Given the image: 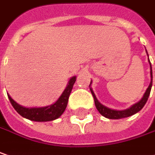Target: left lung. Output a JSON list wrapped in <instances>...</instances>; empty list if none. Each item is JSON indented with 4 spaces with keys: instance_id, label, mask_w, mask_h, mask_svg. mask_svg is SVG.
<instances>
[{
    "instance_id": "1",
    "label": "left lung",
    "mask_w": 155,
    "mask_h": 155,
    "mask_svg": "<svg viewBox=\"0 0 155 155\" xmlns=\"http://www.w3.org/2000/svg\"><path fill=\"white\" fill-rule=\"evenodd\" d=\"M148 55V54H147ZM148 61H149V64H150V74H151V82L149 84L148 87L147 88L145 94L143 97L141 98V100L140 102H138L137 104H133L131 106L129 109H126V110H112V109H110V108H107L106 106L103 105L102 104H100L96 98V95L94 93V91L92 90V88L90 87V91H91V94L94 97V101H95V104H96V109L97 110L100 112L101 115H103L104 117H107V118H110V119H119V118H124V117H128L130 116H132L134 114H136L137 112H139L141 109L144 107V105L146 104L149 95H150L151 88H152V85H153V72H152V66H151L150 60L148 58ZM90 84H91V81H90ZM89 84V86H90Z\"/></svg>"
}]
</instances>
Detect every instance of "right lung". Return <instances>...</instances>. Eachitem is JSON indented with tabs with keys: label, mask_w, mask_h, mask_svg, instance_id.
<instances>
[{
	"label": "right lung",
	"mask_w": 155,
	"mask_h": 155,
	"mask_svg": "<svg viewBox=\"0 0 155 155\" xmlns=\"http://www.w3.org/2000/svg\"><path fill=\"white\" fill-rule=\"evenodd\" d=\"M75 81H76V76H73L69 80L68 86L65 88L64 92L62 93L60 97L57 100V102L54 103L53 104L45 106V107L26 108L15 103L9 95H8V97L15 110L23 117L30 119L31 121H37V122L52 121L54 119L59 118L65 111L67 105H68L70 93L72 91V88Z\"/></svg>",
	"instance_id": "add662e5"
}]
</instances>
